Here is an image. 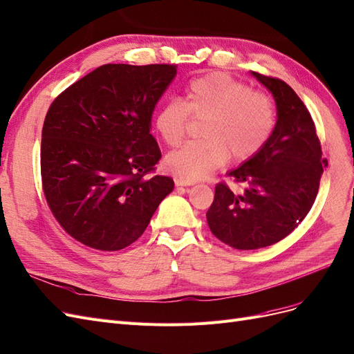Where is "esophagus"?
I'll list each match as a JSON object with an SVG mask.
<instances>
[{"mask_svg":"<svg viewBox=\"0 0 354 354\" xmlns=\"http://www.w3.org/2000/svg\"><path fill=\"white\" fill-rule=\"evenodd\" d=\"M174 183H176V186H190V185H193L192 181H186V180H181V178H176Z\"/></svg>","mask_w":354,"mask_h":354,"instance_id":"esophagus-1","label":"esophagus"}]
</instances>
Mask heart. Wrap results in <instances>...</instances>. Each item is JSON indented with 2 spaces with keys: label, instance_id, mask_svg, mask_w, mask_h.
<instances>
[{
  "label": "heart",
  "instance_id": "1",
  "mask_svg": "<svg viewBox=\"0 0 354 354\" xmlns=\"http://www.w3.org/2000/svg\"><path fill=\"white\" fill-rule=\"evenodd\" d=\"M203 118L201 138L168 153L165 168L177 178L196 181L225 164L245 162L258 155L275 127V108L265 93L223 73L193 79L183 101H168L153 117L158 135L168 146L185 139L189 117Z\"/></svg>",
  "mask_w": 354,
  "mask_h": 354
}]
</instances>
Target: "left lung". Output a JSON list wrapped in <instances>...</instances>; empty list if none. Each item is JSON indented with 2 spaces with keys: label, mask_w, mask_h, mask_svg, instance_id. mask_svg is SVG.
I'll return each mask as SVG.
<instances>
[{
  "label": "left lung",
  "mask_w": 354,
  "mask_h": 354,
  "mask_svg": "<svg viewBox=\"0 0 354 354\" xmlns=\"http://www.w3.org/2000/svg\"><path fill=\"white\" fill-rule=\"evenodd\" d=\"M274 96L277 123L262 151L228 176L245 183L240 193L218 183L206 212L212 234L239 250L271 246L293 231L310 211L326 160L313 120L283 80L252 71Z\"/></svg>",
  "instance_id": "8db88e82"
}]
</instances>
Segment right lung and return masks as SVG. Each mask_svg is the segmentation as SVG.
Masks as SVG:
<instances>
[{"label": "right lung", "mask_w": 354, "mask_h": 354, "mask_svg": "<svg viewBox=\"0 0 354 354\" xmlns=\"http://www.w3.org/2000/svg\"><path fill=\"white\" fill-rule=\"evenodd\" d=\"M174 64H105L73 83L48 109L41 143L45 199L59 225L84 246H130L174 189L146 177L161 160L151 135L155 105Z\"/></svg>", "instance_id": "1"}]
</instances>
